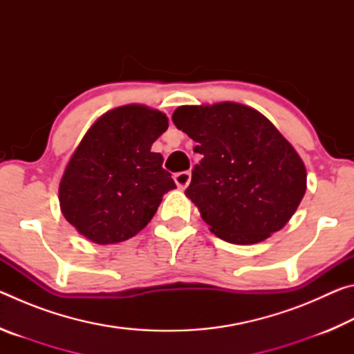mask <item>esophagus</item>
<instances>
[{
  "instance_id": "obj_1",
  "label": "esophagus",
  "mask_w": 354,
  "mask_h": 354,
  "mask_svg": "<svg viewBox=\"0 0 354 354\" xmlns=\"http://www.w3.org/2000/svg\"><path fill=\"white\" fill-rule=\"evenodd\" d=\"M190 178L192 175L189 171H181V173H176L175 176H173V179H175V183L179 189H185L190 183Z\"/></svg>"
}]
</instances>
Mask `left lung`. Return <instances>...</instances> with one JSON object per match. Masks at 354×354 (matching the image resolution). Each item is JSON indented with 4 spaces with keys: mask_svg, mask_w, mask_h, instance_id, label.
<instances>
[{
    "mask_svg": "<svg viewBox=\"0 0 354 354\" xmlns=\"http://www.w3.org/2000/svg\"><path fill=\"white\" fill-rule=\"evenodd\" d=\"M178 129L203 159L185 195L223 241L253 245L283 230L306 192V167L283 134L245 104L179 106Z\"/></svg>",
    "mask_w": 354,
    "mask_h": 354,
    "instance_id": "1",
    "label": "left lung"
}]
</instances>
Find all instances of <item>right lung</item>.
Wrapping results in <instances>:
<instances>
[{"label": "right lung", "mask_w": 354, "mask_h": 354, "mask_svg": "<svg viewBox=\"0 0 354 354\" xmlns=\"http://www.w3.org/2000/svg\"><path fill=\"white\" fill-rule=\"evenodd\" d=\"M169 128L164 112L127 104L103 113L71 154L59 183L64 217L88 241L112 245L134 237L176 189L151 145Z\"/></svg>", "instance_id": "obj_1"}]
</instances>
